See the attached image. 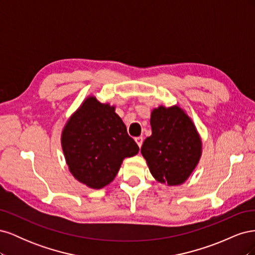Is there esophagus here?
Returning <instances> with one entry per match:
<instances>
[{
    "label": "esophagus",
    "instance_id": "1",
    "mask_svg": "<svg viewBox=\"0 0 255 255\" xmlns=\"http://www.w3.org/2000/svg\"><path fill=\"white\" fill-rule=\"evenodd\" d=\"M135 141L137 142L138 146H139V148H140V146L142 145V141H143V138H142L141 136H139V137H136V138H135Z\"/></svg>",
    "mask_w": 255,
    "mask_h": 255
}]
</instances>
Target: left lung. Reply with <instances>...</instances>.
<instances>
[{"label":"left lung","instance_id":"8db88e82","mask_svg":"<svg viewBox=\"0 0 255 255\" xmlns=\"http://www.w3.org/2000/svg\"><path fill=\"white\" fill-rule=\"evenodd\" d=\"M152 135L141 154L160 183L180 185L194 171L201 156V139L191 119L179 106H159L151 114Z\"/></svg>","mask_w":255,"mask_h":255}]
</instances>
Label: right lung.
I'll use <instances>...</instances> for the list:
<instances>
[{
  "mask_svg": "<svg viewBox=\"0 0 255 255\" xmlns=\"http://www.w3.org/2000/svg\"><path fill=\"white\" fill-rule=\"evenodd\" d=\"M61 146L72 175L94 189L110 184L122 160L139 151L115 107L100 103L95 97L85 100L69 119Z\"/></svg>",
  "mask_w": 255,
  "mask_h": 255,
  "instance_id": "1",
  "label": "right lung"
}]
</instances>
